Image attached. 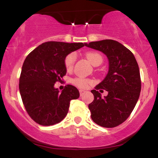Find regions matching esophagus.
Segmentation results:
<instances>
[{
  "label": "esophagus",
  "instance_id": "1",
  "mask_svg": "<svg viewBox=\"0 0 158 158\" xmlns=\"http://www.w3.org/2000/svg\"><path fill=\"white\" fill-rule=\"evenodd\" d=\"M79 93H80L81 97H82V96L84 95L85 93H86V90H79Z\"/></svg>",
  "mask_w": 158,
  "mask_h": 158
}]
</instances>
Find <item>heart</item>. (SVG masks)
<instances>
[{
	"instance_id": "1",
	"label": "heart",
	"mask_w": 158,
	"mask_h": 158,
	"mask_svg": "<svg viewBox=\"0 0 158 158\" xmlns=\"http://www.w3.org/2000/svg\"><path fill=\"white\" fill-rule=\"evenodd\" d=\"M75 54L70 53L66 56L64 59V65L65 68L68 70H70L73 68L74 62H75ZM86 58L92 64L94 65L98 61H101L102 62V56L99 55L97 52H88L86 54ZM92 81L89 79H84V78H76L73 80V83L77 86L79 88H87L90 84H91Z\"/></svg>"
}]
</instances>
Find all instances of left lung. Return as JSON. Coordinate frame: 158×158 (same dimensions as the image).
Returning <instances> with one entry per match:
<instances>
[{
	"label": "left lung",
	"instance_id": "1",
	"mask_svg": "<svg viewBox=\"0 0 158 158\" xmlns=\"http://www.w3.org/2000/svg\"><path fill=\"white\" fill-rule=\"evenodd\" d=\"M85 46L103 52L108 59V71L105 79L92 90L94 99L88 105L91 119L105 128H114L129 117L141 90L138 64L133 53L117 41L105 39ZM108 91L104 98L98 91Z\"/></svg>",
	"mask_w": 158,
	"mask_h": 158
}]
</instances>
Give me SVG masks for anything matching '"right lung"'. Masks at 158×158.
Segmentation results:
<instances>
[{"label":"right lung","instance_id":"obj_1","mask_svg":"<svg viewBox=\"0 0 158 158\" xmlns=\"http://www.w3.org/2000/svg\"><path fill=\"white\" fill-rule=\"evenodd\" d=\"M85 43L48 41L27 56L21 69L19 90L30 117L41 126H52L66 117L70 102L79 97L76 87L68 85L60 92L54 87L67 73L66 56Z\"/></svg>","mask_w":158,"mask_h":158}]
</instances>
